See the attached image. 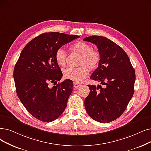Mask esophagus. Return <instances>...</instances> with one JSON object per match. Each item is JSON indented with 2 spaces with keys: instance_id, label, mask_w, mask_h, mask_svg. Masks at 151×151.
I'll return each mask as SVG.
<instances>
[{
  "instance_id": "obj_1",
  "label": "esophagus",
  "mask_w": 151,
  "mask_h": 151,
  "mask_svg": "<svg viewBox=\"0 0 151 151\" xmlns=\"http://www.w3.org/2000/svg\"><path fill=\"white\" fill-rule=\"evenodd\" d=\"M81 86V84H80V83H73V86H74V88H78V87H80Z\"/></svg>"
}]
</instances>
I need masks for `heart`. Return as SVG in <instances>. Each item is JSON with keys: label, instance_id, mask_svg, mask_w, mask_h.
I'll return each mask as SVG.
<instances>
[{"label": "heart", "instance_id": "obj_1", "mask_svg": "<svg viewBox=\"0 0 151 151\" xmlns=\"http://www.w3.org/2000/svg\"><path fill=\"white\" fill-rule=\"evenodd\" d=\"M70 49L71 52L81 55L79 61V65L81 66L63 70V77L65 79L75 82H80L88 76L89 72L88 68L93 70L98 67L101 61V55L97 51L93 49L90 44L82 41L74 43L71 45ZM66 59L67 55L65 50L62 48L58 49L55 53V60L59 66L63 67L66 64Z\"/></svg>", "mask_w": 151, "mask_h": 151}]
</instances>
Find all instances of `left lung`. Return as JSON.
<instances>
[{"instance_id":"8db88e82","label":"left lung","mask_w":151,"mask_h":151,"mask_svg":"<svg viewBox=\"0 0 151 151\" xmlns=\"http://www.w3.org/2000/svg\"><path fill=\"white\" fill-rule=\"evenodd\" d=\"M83 40L96 45L101 55L99 66L90 79L106 85L104 88L101 85H89L85 109L95 121L109 123L121 116L132 98L135 71L126 52L109 39L91 36Z\"/></svg>"}]
</instances>
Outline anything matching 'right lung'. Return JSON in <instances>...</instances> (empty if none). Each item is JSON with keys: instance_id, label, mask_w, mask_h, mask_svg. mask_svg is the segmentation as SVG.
I'll return each instance as SVG.
<instances>
[{"instance_id": "right-lung-1", "label": "right lung", "mask_w": 151, "mask_h": 151, "mask_svg": "<svg viewBox=\"0 0 151 151\" xmlns=\"http://www.w3.org/2000/svg\"><path fill=\"white\" fill-rule=\"evenodd\" d=\"M79 37L45 32L32 39L22 50L14 70L16 91L24 107L36 119L52 122L66 109L73 83L65 80L56 84L63 74L55 62V53ZM49 82L57 85L49 88Z\"/></svg>"}]
</instances>
